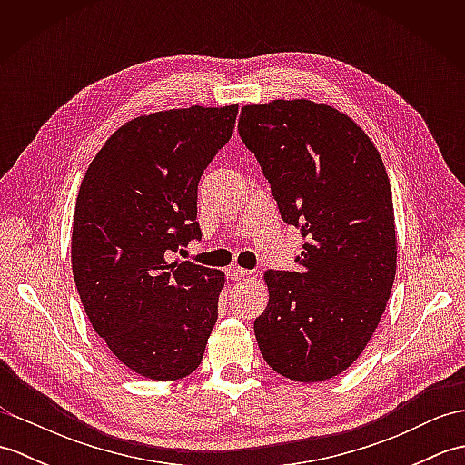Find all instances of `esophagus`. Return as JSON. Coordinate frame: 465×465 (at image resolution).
Returning a JSON list of instances; mask_svg holds the SVG:
<instances>
[{
	"mask_svg": "<svg viewBox=\"0 0 465 465\" xmlns=\"http://www.w3.org/2000/svg\"><path fill=\"white\" fill-rule=\"evenodd\" d=\"M248 275H250V272L243 270V268H238V265H233V268H227V278H232L235 282L245 280V278H248Z\"/></svg>",
	"mask_w": 465,
	"mask_h": 465,
	"instance_id": "34e87169",
	"label": "esophagus"
}]
</instances>
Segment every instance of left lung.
<instances>
[{
    "instance_id": "left-lung-1",
    "label": "left lung",
    "mask_w": 465,
    "mask_h": 465,
    "mask_svg": "<svg viewBox=\"0 0 465 465\" xmlns=\"http://www.w3.org/2000/svg\"><path fill=\"white\" fill-rule=\"evenodd\" d=\"M238 132L282 220L303 238L298 272L265 273L270 302L255 340L283 378L330 380L360 358L396 278L388 173L370 137L330 105H245Z\"/></svg>"
}]
</instances>
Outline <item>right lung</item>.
Segmentation results:
<instances>
[{"label": "right lung", "mask_w": 465, "mask_h": 465, "mask_svg": "<svg viewBox=\"0 0 465 465\" xmlns=\"http://www.w3.org/2000/svg\"><path fill=\"white\" fill-rule=\"evenodd\" d=\"M235 117L238 105L135 117L97 152L77 193V293L95 333L143 378L192 373L217 322L223 273L173 255L202 240L197 183Z\"/></svg>", "instance_id": "1"}]
</instances>
